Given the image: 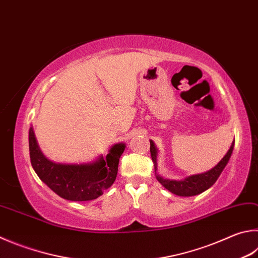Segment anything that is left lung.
<instances>
[{
	"label": "left lung",
	"instance_id": "obj_1",
	"mask_svg": "<svg viewBox=\"0 0 258 258\" xmlns=\"http://www.w3.org/2000/svg\"><path fill=\"white\" fill-rule=\"evenodd\" d=\"M233 144H235V141L232 142L230 149H229V151L227 152L226 156L221 159V161H220L218 165L214 168H212L211 170L204 172V174L189 176L185 178L184 180L165 179V178L157 175V179L163 187H165V188L171 191L172 194H176L179 196H194V195L203 193L204 190L210 188V187L217 181L219 176L221 175L222 170L224 169V167L227 166L229 159L231 157ZM150 152H151L154 170H157V149L154 147V143L152 141H150Z\"/></svg>",
	"mask_w": 258,
	"mask_h": 258
}]
</instances>
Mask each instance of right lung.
Here are the masks:
<instances>
[{
	"label": "right lung",
	"instance_id": "right-lung-1",
	"mask_svg": "<svg viewBox=\"0 0 258 258\" xmlns=\"http://www.w3.org/2000/svg\"><path fill=\"white\" fill-rule=\"evenodd\" d=\"M125 144H115L109 153L89 165H62L46 159L29 130L30 161L36 174L60 198L69 201H91L104 194L114 184Z\"/></svg>",
	"mask_w": 258,
	"mask_h": 258
}]
</instances>
